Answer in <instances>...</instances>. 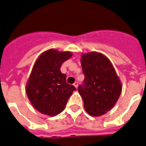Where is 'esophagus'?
I'll list each match as a JSON object with an SVG mask.
<instances>
[{"mask_svg": "<svg viewBox=\"0 0 146 146\" xmlns=\"http://www.w3.org/2000/svg\"><path fill=\"white\" fill-rule=\"evenodd\" d=\"M78 85H79V83H78V82H74V84H73V85H74V86H75L76 88H78Z\"/></svg>", "mask_w": 146, "mask_h": 146, "instance_id": "1", "label": "esophagus"}]
</instances>
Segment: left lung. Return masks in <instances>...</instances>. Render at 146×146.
Here are the masks:
<instances>
[{"label":"left lung","instance_id":"obj_1","mask_svg":"<svg viewBox=\"0 0 146 146\" xmlns=\"http://www.w3.org/2000/svg\"><path fill=\"white\" fill-rule=\"evenodd\" d=\"M81 65L85 74L78 92L85 111L94 117L106 114L115 105L122 85L113 65L106 55L97 52L83 53Z\"/></svg>","mask_w":146,"mask_h":146}]
</instances>
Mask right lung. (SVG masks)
Instances as JSON below:
<instances>
[{
	"mask_svg": "<svg viewBox=\"0 0 146 146\" xmlns=\"http://www.w3.org/2000/svg\"><path fill=\"white\" fill-rule=\"evenodd\" d=\"M73 53L54 48L45 51L37 58L26 84V94L31 104L43 115L55 116L65 109L76 88L66 82L61 66Z\"/></svg>",
	"mask_w": 146,
	"mask_h": 146,
	"instance_id": "obj_1",
	"label": "right lung"
}]
</instances>
